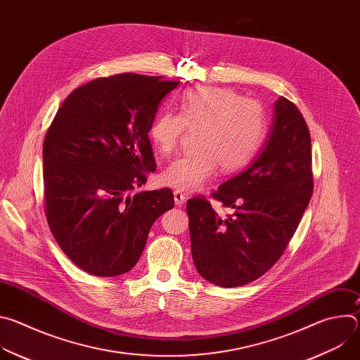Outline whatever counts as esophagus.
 <instances>
[{
	"label": "esophagus",
	"instance_id": "esophagus-1",
	"mask_svg": "<svg viewBox=\"0 0 360 360\" xmlns=\"http://www.w3.org/2000/svg\"><path fill=\"white\" fill-rule=\"evenodd\" d=\"M174 199H175V205L176 207H182V205L185 203V195L181 192V191H175L174 192Z\"/></svg>",
	"mask_w": 360,
	"mask_h": 360
}]
</instances>
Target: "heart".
<instances>
[{
  "label": "heart",
  "instance_id": "b5f03b06",
  "mask_svg": "<svg viewBox=\"0 0 360 360\" xmlns=\"http://www.w3.org/2000/svg\"><path fill=\"white\" fill-rule=\"evenodd\" d=\"M185 127L196 131L195 153L174 160L162 172L168 186L195 192L221 168L232 174L250 162L266 134L264 108L229 88L205 86L185 92L179 114L164 112L153 121L149 136L161 155L172 153Z\"/></svg>",
  "mask_w": 360,
  "mask_h": 360
}]
</instances>
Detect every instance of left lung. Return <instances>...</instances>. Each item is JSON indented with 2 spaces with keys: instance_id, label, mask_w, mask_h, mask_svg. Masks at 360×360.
<instances>
[{
  "instance_id": "8db88e82",
  "label": "left lung",
  "mask_w": 360,
  "mask_h": 360,
  "mask_svg": "<svg viewBox=\"0 0 360 360\" xmlns=\"http://www.w3.org/2000/svg\"><path fill=\"white\" fill-rule=\"evenodd\" d=\"M312 192L311 134L297 107L281 96L258 155L212 195L232 215H218L200 196L186 202L198 274L222 288L261 278L285 252Z\"/></svg>"
}]
</instances>
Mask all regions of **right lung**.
Returning <instances> with one entry per match:
<instances>
[{"instance_id":"right-lung-1","label":"right lung","mask_w":360,"mask_h":360,"mask_svg":"<svg viewBox=\"0 0 360 360\" xmlns=\"http://www.w3.org/2000/svg\"><path fill=\"white\" fill-rule=\"evenodd\" d=\"M179 82L120 74L72 91L42 146L45 215L57 243L82 271H131L152 224L174 208L168 188L129 195L157 169L148 138L161 101Z\"/></svg>"}]
</instances>
